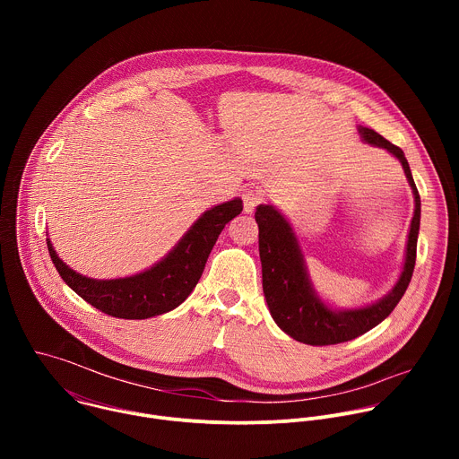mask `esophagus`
Segmentation results:
<instances>
[{
	"label": "esophagus",
	"mask_w": 459,
	"mask_h": 459,
	"mask_svg": "<svg viewBox=\"0 0 459 459\" xmlns=\"http://www.w3.org/2000/svg\"><path fill=\"white\" fill-rule=\"evenodd\" d=\"M241 200H243V209H245V212L247 214H252L254 212V209L264 202V194H261L259 190H255V188H243V192H241Z\"/></svg>",
	"instance_id": "esophagus-1"
}]
</instances>
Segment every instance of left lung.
Here are the masks:
<instances>
[{"label": "left lung", "instance_id": "8db88e82", "mask_svg": "<svg viewBox=\"0 0 459 459\" xmlns=\"http://www.w3.org/2000/svg\"><path fill=\"white\" fill-rule=\"evenodd\" d=\"M358 133L365 143L385 149L400 160L414 194V218L411 221L403 271L396 285L381 299L358 308H333L326 305L310 281L292 225L274 205H259L255 209L264 294L271 316L285 334L307 345H336L374 329L403 298L416 265L421 202L409 161L400 147L386 142L376 130L359 125Z\"/></svg>", "mask_w": 459, "mask_h": 459}]
</instances>
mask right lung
<instances>
[{
	"label": "right lung",
	"mask_w": 459,
	"mask_h": 459,
	"mask_svg": "<svg viewBox=\"0 0 459 459\" xmlns=\"http://www.w3.org/2000/svg\"><path fill=\"white\" fill-rule=\"evenodd\" d=\"M241 211L243 202L239 198L209 209L158 264L126 278H87L63 264L48 238L47 247L63 281L87 303L114 317L147 319L176 308L188 298L204 274L207 257L218 236Z\"/></svg>",
	"instance_id": "add662e5"
}]
</instances>
